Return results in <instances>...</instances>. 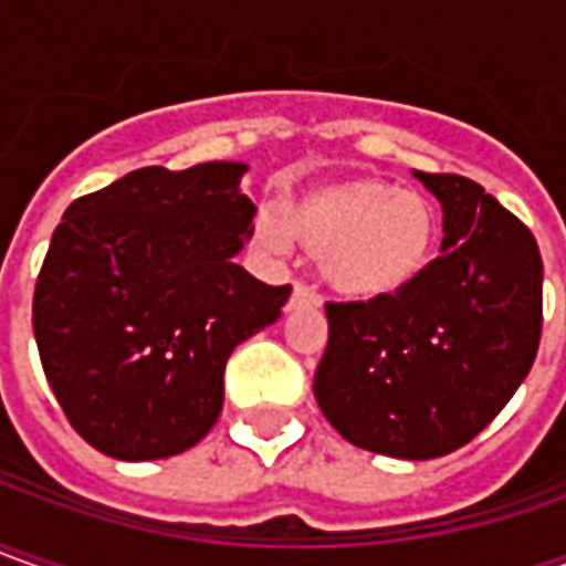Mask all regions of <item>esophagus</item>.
<instances>
[{"mask_svg": "<svg viewBox=\"0 0 566 566\" xmlns=\"http://www.w3.org/2000/svg\"><path fill=\"white\" fill-rule=\"evenodd\" d=\"M301 303H310V306H316L319 303V294L310 287V284L294 282V291H291V301H287V310H294V306H301Z\"/></svg>", "mask_w": 566, "mask_h": 566, "instance_id": "esophagus-1", "label": "esophagus"}]
</instances>
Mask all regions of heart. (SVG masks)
<instances>
[{
	"label": "heart",
	"instance_id": "1",
	"mask_svg": "<svg viewBox=\"0 0 566 566\" xmlns=\"http://www.w3.org/2000/svg\"><path fill=\"white\" fill-rule=\"evenodd\" d=\"M284 234L316 253L322 282L350 301H381L407 291L436 250V209L417 190L379 178H344L303 190L275 216L256 219V241L282 250Z\"/></svg>",
	"mask_w": 566,
	"mask_h": 566
}]
</instances>
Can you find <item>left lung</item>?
<instances>
[{"label":"left lung","mask_w":566,"mask_h":566,"mask_svg":"<svg viewBox=\"0 0 566 566\" xmlns=\"http://www.w3.org/2000/svg\"><path fill=\"white\" fill-rule=\"evenodd\" d=\"M413 175L444 212L441 256L395 297L325 306L313 391L350 444L432 460L476 439L533 369L542 256L533 231L485 187Z\"/></svg>","instance_id":"8db88e82"}]
</instances>
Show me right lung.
<instances>
[{"label":"right lung","instance_id":"1","mask_svg":"<svg viewBox=\"0 0 566 566\" xmlns=\"http://www.w3.org/2000/svg\"><path fill=\"white\" fill-rule=\"evenodd\" d=\"M244 163L137 168L65 209L33 291L43 373L81 439L115 460L175 458L216 426L231 350L282 316L234 263L256 206Z\"/></svg>","mask_w":566,"mask_h":566}]
</instances>
